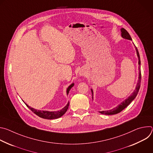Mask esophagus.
<instances>
[{"label": "esophagus", "instance_id": "34e87169", "mask_svg": "<svg viewBox=\"0 0 153 153\" xmlns=\"http://www.w3.org/2000/svg\"><path fill=\"white\" fill-rule=\"evenodd\" d=\"M86 73L84 70H82L79 71V76H86Z\"/></svg>", "mask_w": 153, "mask_h": 153}]
</instances>
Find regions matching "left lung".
<instances>
[{"mask_svg": "<svg viewBox=\"0 0 153 153\" xmlns=\"http://www.w3.org/2000/svg\"><path fill=\"white\" fill-rule=\"evenodd\" d=\"M121 31V36L123 39H128V40H132L131 37L130 35L129 34V33H128V31L124 29V28H121L120 29ZM135 49L136 51V53H137V56L138 57V63L139 65H140V56H139V51L137 50V47L135 46ZM140 66H139V79H138V82L137 83V85L136 86L135 90L133 92V93L131 94V95H130L127 99H126L125 100H123L122 102H121V103H120L118 106H117L116 107L111 109V110H107V111H99L100 113L102 114H105V115H113V114H117L120 112H121L123 109H125L127 106L129 105V104L137 96V93L139 92V90L140 89V82H141V72H140ZM91 93H92V99L93 100V91L91 89Z\"/></svg>", "mask_w": 153, "mask_h": 153, "instance_id": "obj_1", "label": "left lung"}]
</instances>
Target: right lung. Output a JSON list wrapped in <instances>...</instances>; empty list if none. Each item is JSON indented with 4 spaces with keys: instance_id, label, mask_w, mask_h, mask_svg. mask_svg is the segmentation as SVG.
<instances>
[{
    "instance_id": "1",
    "label": "right lung",
    "mask_w": 153,
    "mask_h": 153,
    "mask_svg": "<svg viewBox=\"0 0 153 153\" xmlns=\"http://www.w3.org/2000/svg\"><path fill=\"white\" fill-rule=\"evenodd\" d=\"M74 83H71L68 87V88L67 89V95L68 94L70 90H71V88H72V87L74 86ZM69 104H70V102H68L66 106H65V107H63L62 109V110H60V111H48L39 110H36V109H34V108L28 106L27 104H26V105L28 107V108L30 109V110L34 114H36L37 116H38L39 117H40L41 118L46 119H57V118L60 117L61 116H62L65 113L67 112L68 108V106H69Z\"/></svg>"
}]
</instances>
